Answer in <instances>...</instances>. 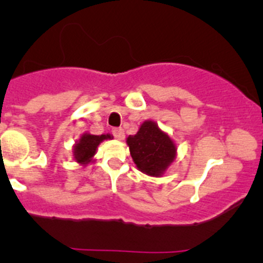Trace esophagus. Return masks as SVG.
<instances>
[{
	"label": "esophagus",
	"instance_id": "1",
	"mask_svg": "<svg viewBox=\"0 0 263 263\" xmlns=\"http://www.w3.org/2000/svg\"><path fill=\"white\" fill-rule=\"evenodd\" d=\"M112 134L115 136V138L119 141H122L125 138V129L123 128H114Z\"/></svg>",
	"mask_w": 263,
	"mask_h": 263
}]
</instances>
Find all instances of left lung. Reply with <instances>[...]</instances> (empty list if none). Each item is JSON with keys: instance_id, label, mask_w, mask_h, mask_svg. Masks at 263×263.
<instances>
[{"instance_id": "obj_1", "label": "left lung", "mask_w": 263, "mask_h": 263, "mask_svg": "<svg viewBox=\"0 0 263 263\" xmlns=\"http://www.w3.org/2000/svg\"><path fill=\"white\" fill-rule=\"evenodd\" d=\"M136 167L149 177L159 178L177 158V144L157 122L146 120L137 134L126 140Z\"/></svg>"}]
</instances>
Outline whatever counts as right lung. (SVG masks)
<instances>
[{
	"label": "right lung",
	"instance_id": "right-lung-1",
	"mask_svg": "<svg viewBox=\"0 0 263 263\" xmlns=\"http://www.w3.org/2000/svg\"><path fill=\"white\" fill-rule=\"evenodd\" d=\"M112 138L114 136L110 134L98 136L89 134V132H84L73 146V156L75 162H78L83 167L90 164V163H93L99 144L106 140H112Z\"/></svg>",
	"mask_w": 263,
	"mask_h": 263
}]
</instances>
